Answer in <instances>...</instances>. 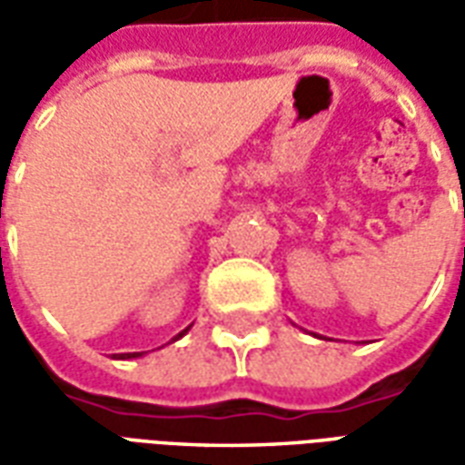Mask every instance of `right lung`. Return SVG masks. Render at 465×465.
I'll return each mask as SVG.
<instances>
[{"instance_id": "add662e5", "label": "right lung", "mask_w": 465, "mask_h": 465, "mask_svg": "<svg viewBox=\"0 0 465 465\" xmlns=\"http://www.w3.org/2000/svg\"><path fill=\"white\" fill-rule=\"evenodd\" d=\"M189 331V329H183L182 333H179V336H176V339H182L183 333ZM136 356H142V353H122V356H119V359H136Z\"/></svg>"}]
</instances>
